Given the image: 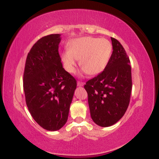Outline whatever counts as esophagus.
Instances as JSON below:
<instances>
[{"instance_id": "34e87169", "label": "esophagus", "mask_w": 159, "mask_h": 159, "mask_svg": "<svg viewBox=\"0 0 159 159\" xmlns=\"http://www.w3.org/2000/svg\"><path fill=\"white\" fill-rule=\"evenodd\" d=\"M77 85H78V87H83V86L84 85V82H81V81H78Z\"/></svg>"}]
</instances>
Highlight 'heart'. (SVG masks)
<instances>
[{
	"instance_id": "b5f03b06",
	"label": "heart",
	"mask_w": 159,
	"mask_h": 159,
	"mask_svg": "<svg viewBox=\"0 0 159 159\" xmlns=\"http://www.w3.org/2000/svg\"><path fill=\"white\" fill-rule=\"evenodd\" d=\"M112 44L106 39L85 36L72 40L68 51L63 52L61 59L65 70L74 73L78 60L83 72L96 75L106 68L112 54Z\"/></svg>"
}]
</instances>
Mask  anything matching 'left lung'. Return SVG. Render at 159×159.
Returning a JSON list of instances; mask_svg holds the SVG:
<instances>
[{
  "label": "left lung",
  "instance_id": "obj_1",
  "mask_svg": "<svg viewBox=\"0 0 159 159\" xmlns=\"http://www.w3.org/2000/svg\"><path fill=\"white\" fill-rule=\"evenodd\" d=\"M113 52L106 68L84 85L90 116L96 125L108 127L125 114L132 92L130 61L123 45L111 38Z\"/></svg>",
  "mask_w": 159,
  "mask_h": 159
}]
</instances>
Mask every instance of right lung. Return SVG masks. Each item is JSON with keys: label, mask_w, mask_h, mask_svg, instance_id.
<instances>
[{"label": "right lung", "mask_w": 159, "mask_h": 159, "mask_svg": "<svg viewBox=\"0 0 159 159\" xmlns=\"http://www.w3.org/2000/svg\"><path fill=\"white\" fill-rule=\"evenodd\" d=\"M61 34L38 40L27 54L24 72L27 106L34 120L48 131L66 123L76 80L63 68L58 52Z\"/></svg>", "instance_id": "add662e5"}]
</instances>
